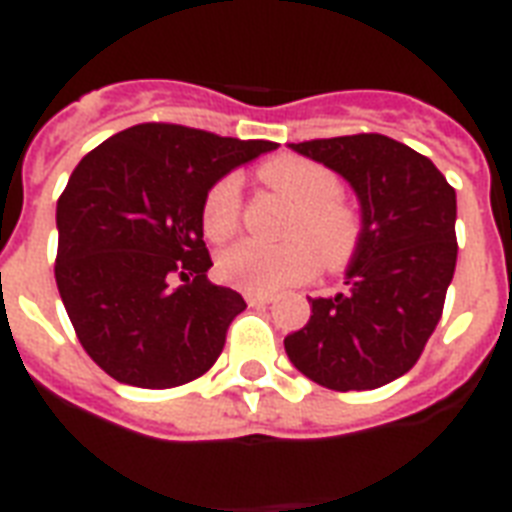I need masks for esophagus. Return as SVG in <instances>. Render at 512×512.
<instances>
[{
    "mask_svg": "<svg viewBox=\"0 0 512 512\" xmlns=\"http://www.w3.org/2000/svg\"><path fill=\"white\" fill-rule=\"evenodd\" d=\"M247 303L252 305V308H263V305L273 303V295H260V292H247Z\"/></svg>",
    "mask_w": 512,
    "mask_h": 512,
    "instance_id": "1",
    "label": "esophagus"
}]
</instances>
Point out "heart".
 <instances>
[{
  "mask_svg": "<svg viewBox=\"0 0 512 512\" xmlns=\"http://www.w3.org/2000/svg\"><path fill=\"white\" fill-rule=\"evenodd\" d=\"M265 183L297 204L289 223V241L244 239L220 255L217 268L225 281L247 292H279L303 284L319 271L345 268L364 241V217L340 199V180L329 167L305 156H276L260 167ZM241 220V183L236 175L220 177L204 196L201 223L212 241L231 239Z\"/></svg>",
  "mask_w": 512,
  "mask_h": 512,
  "instance_id": "1",
  "label": "heart"
}]
</instances>
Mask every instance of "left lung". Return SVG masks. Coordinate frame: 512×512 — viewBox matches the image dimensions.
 Returning a JSON list of instances; mask_svg holds the SVG:
<instances>
[{"label": "left lung", "mask_w": 512, "mask_h": 512, "mask_svg": "<svg viewBox=\"0 0 512 512\" xmlns=\"http://www.w3.org/2000/svg\"><path fill=\"white\" fill-rule=\"evenodd\" d=\"M335 170L361 204L364 241L345 292L308 297L311 319L284 337L289 361L329 390H374L417 364L457 265V193L428 156L377 132L289 143Z\"/></svg>", "instance_id": "left-lung-1"}]
</instances>
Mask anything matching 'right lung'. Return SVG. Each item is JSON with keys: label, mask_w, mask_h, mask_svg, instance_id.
<instances>
[{"label": "right lung", "mask_w": 512, "mask_h": 512, "mask_svg": "<svg viewBox=\"0 0 512 512\" xmlns=\"http://www.w3.org/2000/svg\"><path fill=\"white\" fill-rule=\"evenodd\" d=\"M273 148L148 122L76 164L55 212V281L82 348L114 380L177 388L223 353L247 303L207 279L201 207L220 177Z\"/></svg>", "instance_id": "right-lung-1"}]
</instances>
